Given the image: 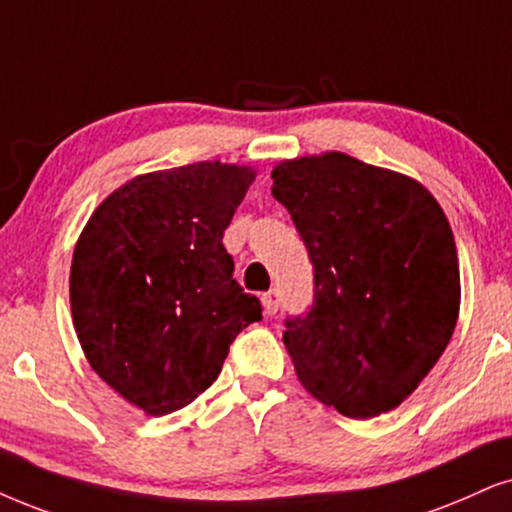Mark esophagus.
<instances>
[{"instance_id":"obj_1","label":"esophagus","mask_w":512,"mask_h":512,"mask_svg":"<svg viewBox=\"0 0 512 512\" xmlns=\"http://www.w3.org/2000/svg\"><path fill=\"white\" fill-rule=\"evenodd\" d=\"M278 302H281L278 290H269V293L262 295V304H264V312H267V316H274L278 312Z\"/></svg>"}]
</instances>
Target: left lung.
Returning <instances> with one entry per match:
<instances>
[{
    "label": "left lung",
    "instance_id": "8db88e82",
    "mask_svg": "<svg viewBox=\"0 0 512 512\" xmlns=\"http://www.w3.org/2000/svg\"><path fill=\"white\" fill-rule=\"evenodd\" d=\"M314 267V304L286 319L300 383L347 418L387 413L449 345L461 307L454 234L432 193L347 153L271 172Z\"/></svg>",
    "mask_w": 512,
    "mask_h": 512
}]
</instances>
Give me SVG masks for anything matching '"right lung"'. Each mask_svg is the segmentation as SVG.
<instances>
[{"label": "right lung", "mask_w": 512, "mask_h": 512, "mask_svg": "<svg viewBox=\"0 0 512 512\" xmlns=\"http://www.w3.org/2000/svg\"><path fill=\"white\" fill-rule=\"evenodd\" d=\"M255 181L248 165L196 163L113 191L80 234L70 309L89 366L148 416L215 383L262 304L234 278L224 229Z\"/></svg>", "instance_id": "1"}]
</instances>
